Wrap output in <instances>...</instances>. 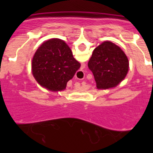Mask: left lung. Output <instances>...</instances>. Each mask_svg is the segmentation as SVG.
I'll return each mask as SVG.
<instances>
[{"instance_id": "obj_1", "label": "left lung", "mask_w": 153, "mask_h": 153, "mask_svg": "<svg viewBox=\"0 0 153 153\" xmlns=\"http://www.w3.org/2000/svg\"><path fill=\"white\" fill-rule=\"evenodd\" d=\"M98 89L114 88L129 71V60L120 47L111 42H103L94 49L88 63Z\"/></svg>"}]
</instances>
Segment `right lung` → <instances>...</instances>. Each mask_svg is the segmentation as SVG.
<instances>
[{
  "instance_id": "obj_1",
  "label": "right lung",
  "mask_w": 153,
  "mask_h": 153,
  "mask_svg": "<svg viewBox=\"0 0 153 153\" xmlns=\"http://www.w3.org/2000/svg\"><path fill=\"white\" fill-rule=\"evenodd\" d=\"M80 67L69 46L57 38L47 40L39 47L31 62L32 74L36 81L52 91L65 90L67 82Z\"/></svg>"
}]
</instances>
